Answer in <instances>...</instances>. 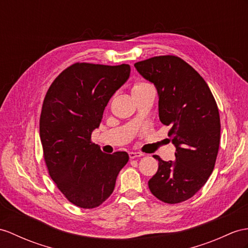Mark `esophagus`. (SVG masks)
Here are the masks:
<instances>
[{
    "label": "esophagus",
    "instance_id": "esophagus-1",
    "mask_svg": "<svg viewBox=\"0 0 248 248\" xmlns=\"http://www.w3.org/2000/svg\"><path fill=\"white\" fill-rule=\"evenodd\" d=\"M144 155L142 153H139V152H130L129 153V158L130 159H135V158H139V156H142Z\"/></svg>",
    "mask_w": 248,
    "mask_h": 248
}]
</instances>
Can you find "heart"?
<instances>
[{"instance_id": "obj_1", "label": "heart", "mask_w": 248, "mask_h": 248, "mask_svg": "<svg viewBox=\"0 0 248 248\" xmlns=\"http://www.w3.org/2000/svg\"><path fill=\"white\" fill-rule=\"evenodd\" d=\"M152 88L153 87L150 86L148 83L139 81V82L134 83V85L131 86V93H132V95H134V98H137L138 95H140V94H142L144 93H146L147 90L152 89Z\"/></svg>"}]
</instances>
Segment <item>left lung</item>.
Wrapping results in <instances>:
<instances>
[{"mask_svg": "<svg viewBox=\"0 0 248 248\" xmlns=\"http://www.w3.org/2000/svg\"><path fill=\"white\" fill-rule=\"evenodd\" d=\"M135 67L158 90L159 118L176 146L174 162L154 155L159 168L148 187L162 202L181 203L195 196L214 170L221 131L218 105L204 78L179 57H154Z\"/></svg>", "mask_w": 248, "mask_h": 248, "instance_id": "1", "label": "left lung"}]
</instances>
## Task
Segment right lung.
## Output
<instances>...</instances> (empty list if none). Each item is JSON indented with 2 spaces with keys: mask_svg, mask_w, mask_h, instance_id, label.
<instances>
[{
  "mask_svg": "<svg viewBox=\"0 0 248 248\" xmlns=\"http://www.w3.org/2000/svg\"><path fill=\"white\" fill-rule=\"evenodd\" d=\"M130 66L75 63L48 88L40 117L45 164L60 191L81 208L98 207L112 194L125 152H101L92 142L112 94L127 81Z\"/></svg>",
  "mask_w": 248,
  "mask_h": 248,
  "instance_id": "1",
  "label": "right lung"
}]
</instances>
